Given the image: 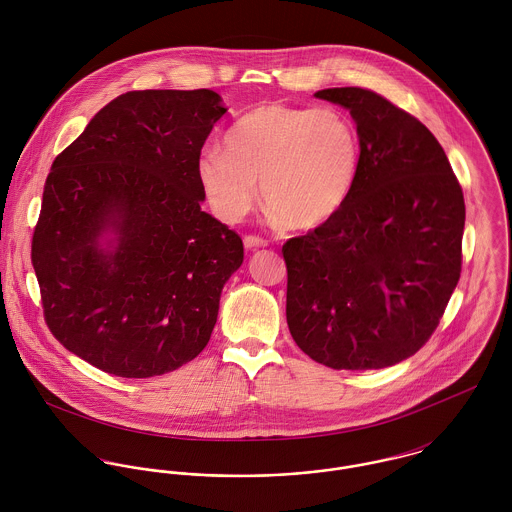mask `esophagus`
<instances>
[{
	"label": "esophagus",
	"instance_id": "34e87169",
	"mask_svg": "<svg viewBox=\"0 0 512 512\" xmlns=\"http://www.w3.org/2000/svg\"><path fill=\"white\" fill-rule=\"evenodd\" d=\"M268 246V242L260 236H244V248L246 250H256V248H264Z\"/></svg>",
	"mask_w": 512,
	"mask_h": 512
}]
</instances>
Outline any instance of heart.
Instances as JSON below:
<instances>
[{
  "mask_svg": "<svg viewBox=\"0 0 512 512\" xmlns=\"http://www.w3.org/2000/svg\"><path fill=\"white\" fill-rule=\"evenodd\" d=\"M361 142L351 116L331 104L295 108L264 104L240 116L222 149L199 161V183L224 222H238L256 201L292 230L335 219L353 195Z\"/></svg>",
  "mask_w": 512,
  "mask_h": 512,
  "instance_id": "b5f03b06",
  "label": "heart"
}]
</instances>
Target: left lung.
Segmentation results:
<instances>
[{"instance_id":"left-lung-1","label":"left lung","mask_w":512,"mask_h":512,"mask_svg":"<svg viewBox=\"0 0 512 512\" xmlns=\"http://www.w3.org/2000/svg\"><path fill=\"white\" fill-rule=\"evenodd\" d=\"M315 98L349 110L361 167L343 211L282 248L288 327L329 368L396 365L430 339L459 282L463 193L443 147L408 112L355 86Z\"/></svg>"}]
</instances>
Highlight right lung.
<instances>
[{"mask_svg":"<svg viewBox=\"0 0 512 512\" xmlns=\"http://www.w3.org/2000/svg\"><path fill=\"white\" fill-rule=\"evenodd\" d=\"M215 90H136L106 104L51 167L31 260L51 333L82 361L149 378L209 343L240 236L201 209Z\"/></svg>","mask_w":512,"mask_h":512,"instance_id":"add662e5","label":"right lung"}]
</instances>
